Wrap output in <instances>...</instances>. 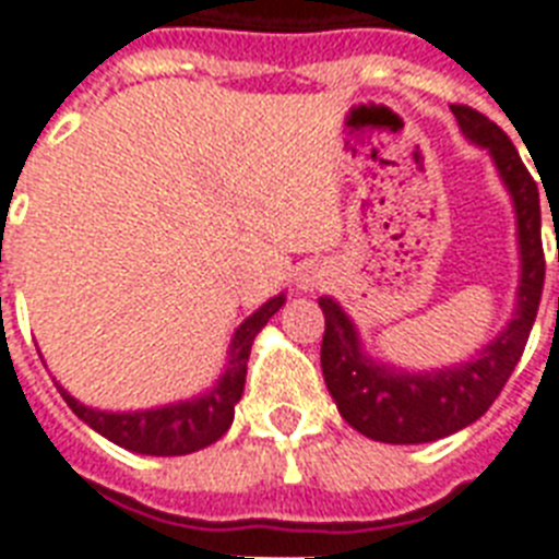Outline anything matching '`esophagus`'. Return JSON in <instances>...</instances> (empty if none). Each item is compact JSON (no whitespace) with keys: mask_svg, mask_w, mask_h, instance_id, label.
Returning <instances> with one entry per match:
<instances>
[{"mask_svg":"<svg viewBox=\"0 0 559 559\" xmlns=\"http://www.w3.org/2000/svg\"><path fill=\"white\" fill-rule=\"evenodd\" d=\"M324 278H328V272H324L322 266H307V270L298 275V289H301V293H313V289L322 287Z\"/></svg>","mask_w":559,"mask_h":559,"instance_id":"34e87169","label":"esophagus"}]
</instances>
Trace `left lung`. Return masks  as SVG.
Listing matches in <instances>:
<instances>
[{"label": "left lung", "instance_id": "8db88e82", "mask_svg": "<svg viewBox=\"0 0 559 559\" xmlns=\"http://www.w3.org/2000/svg\"><path fill=\"white\" fill-rule=\"evenodd\" d=\"M452 116L469 142L493 159L516 211L520 287L513 319L476 357L450 368L403 371L368 357L354 319L333 301L319 298L324 313L322 373L340 415L357 432L382 443H429L459 432L493 406L499 391L520 362L537 319L546 258L539 240V191L522 165L511 139L476 109L452 104Z\"/></svg>", "mask_w": 559, "mask_h": 559}]
</instances>
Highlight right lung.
I'll return each instance as SVG.
<instances>
[{
	"label": "right lung",
	"instance_id": "1",
	"mask_svg": "<svg viewBox=\"0 0 559 559\" xmlns=\"http://www.w3.org/2000/svg\"><path fill=\"white\" fill-rule=\"evenodd\" d=\"M284 301H287L284 293L270 298L237 328L231 345H228L226 371L219 373V380L209 391H202L191 400L139 408V412H107V408H92L72 397L60 382H57V391L63 394L69 408L81 417L83 424L130 452L188 455V452H197L202 447H211L228 432V426L235 420L237 400L243 397L246 362H249L254 336L261 333V328L270 322L272 316L278 313Z\"/></svg>",
	"mask_w": 559,
	"mask_h": 559
}]
</instances>
